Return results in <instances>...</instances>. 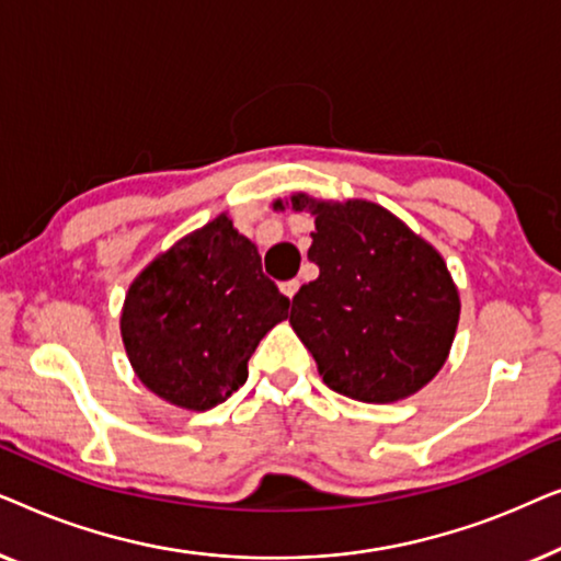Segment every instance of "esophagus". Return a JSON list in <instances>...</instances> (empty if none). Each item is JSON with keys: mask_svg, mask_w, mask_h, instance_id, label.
<instances>
[{"mask_svg": "<svg viewBox=\"0 0 561 561\" xmlns=\"http://www.w3.org/2000/svg\"><path fill=\"white\" fill-rule=\"evenodd\" d=\"M298 286H301V280H298V278L283 280V283H280V290H283V296L294 298V296H296V290H298Z\"/></svg>", "mask_w": 561, "mask_h": 561, "instance_id": "34e87169", "label": "esophagus"}]
</instances>
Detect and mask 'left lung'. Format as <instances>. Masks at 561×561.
<instances>
[{
	"label": "left lung",
	"mask_w": 561,
	"mask_h": 561,
	"mask_svg": "<svg viewBox=\"0 0 561 561\" xmlns=\"http://www.w3.org/2000/svg\"><path fill=\"white\" fill-rule=\"evenodd\" d=\"M309 260L319 278L294 296L290 327L324 382L363 403L416 393L439 373L459 319V296L439 252L370 202L317 204Z\"/></svg>",
	"instance_id": "obj_1"
}]
</instances>
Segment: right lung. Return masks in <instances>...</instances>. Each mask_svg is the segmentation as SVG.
<instances>
[{
    "instance_id": "1",
    "label": "right lung",
    "mask_w": 561,
    "mask_h": 561,
    "mask_svg": "<svg viewBox=\"0 0 561 561\" xmlns=\"http://www.w3.org/2000/svg\"><path fill=\"white\" fill-rule=\"evenodd\" d=\"M290 301L225 214L152 260L127 290L122 340L163 401L209 411L248 380V359Z\"/></svg>"
}]
</instances>
